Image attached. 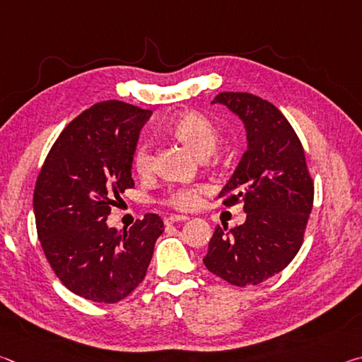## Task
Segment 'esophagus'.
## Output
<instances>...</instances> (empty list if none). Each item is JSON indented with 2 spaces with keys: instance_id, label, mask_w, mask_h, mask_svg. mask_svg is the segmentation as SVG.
Wrapping results in <instances>:
<instances>
[{
  "instance_id": "34e87169",
  "label": "esophagus",
  "mask_w": 362,
  "mask_h": 362,
  "mask_svg": "<svg viewBox=\"0 0 362 362\" xmlns=\"http://www.w3.org/2000/svg\"><path fill=\"white\" fill-rule=\"evenodd\" d=\"M187 220H188L187 216H179V214H173V216L164 217V223L169 225V223H175V222H187Z\"/></svg>"
}]
</instances>
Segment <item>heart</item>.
<instances>
[{"mask_svg":"<svg viewBox=\"0 0 362 362\" xmlns=\"http://www.w3.org/2000/svg\"><path fill=\"white\" fill-rule=\"evenodd\" d=\"M168 132L177 142L193 153L196 158L206 159L217 150L220 134L217 126L204 115L198 112H185L169 122ZM151 168V148L148 144L137 146L134 153V169L139 174H146ZM206 192L203 185L170 188L166 193V204L179 211H192L199 204L201 196Z\"/></svg>","mask_w":362,"mask_h":362,"instance_id":"b5f03b06","label":"heart"}]
</instances>
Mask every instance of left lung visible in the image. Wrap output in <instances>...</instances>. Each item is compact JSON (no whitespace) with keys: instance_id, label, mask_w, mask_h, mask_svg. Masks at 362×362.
<instances>
[{"instance_id":"obj_1","label":"left lung","mask_w":362,"mask_h":362,"mask_svg":"<svg viewBox=\"0 0 362 362\" xmlns=\"http://www.w3.org/2000/svg\"><path fill=\"white\" fill-rule=\"evenodd\" d=\"M212 103L235 113L247 150L220 192L225 206L243 201L240 226H216L206 268L233 286H255L289 265L303 241L313 207V180L296 131L279 110L247 93H222Z\"/></svg>"}]
</instances>
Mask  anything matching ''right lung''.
<instances>
[{
	"mask_svg": "<svg viewBox=\"0 0 362 362\" xmlns=\"http://www.w3.org/2000/svg\"><path fill=\"white\" fill-rule=\"evenodd\" d=\"M150 110L119 100L95 103L60 134L33 194L36 231L54 273L73 293L116 303L142 283L164 231L156 214L129 230L110 228L119 193L134 187L132 161Z\"/></svg>",
	"mask_w": 362,
	"mask_h": 362,
	"instance_id": "add662e5",
	"label": "right lung"
}]
</instances>
